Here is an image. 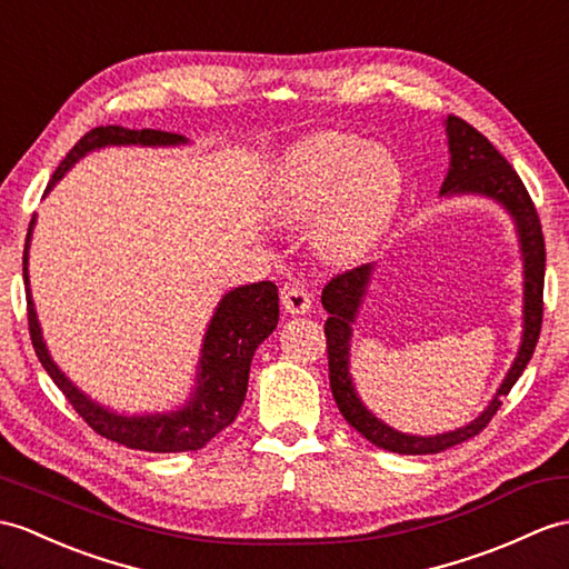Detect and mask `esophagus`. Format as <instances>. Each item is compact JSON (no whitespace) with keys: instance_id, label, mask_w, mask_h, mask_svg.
Masks as SVG:
<instances>
[{"instance_id":"obj_1","label":"esophagus","mask_w":569,"mask_h":569,"mask_svg":"<svg viewBox=\"0 0 569 569\" xmlns=\"http://www.w3.org/2000/svg\"><path fill=\"white\" fill-rule=\"evenodd\" d=\"M281 302H283L286 312L306 315L312 308V296L308 293V288H302L298 283H290L281 290Z\"/></svg>"}]
</instances>
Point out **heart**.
<instances>
[{
    "label": "heart",
    "instance_id": "b5f03b06",
    "mask_svg": "<svg viewBox=\"0 0 569 569\" xmlns=\"http://www.w3.org/2000/svg\"><path fill=\"white\" fill-rule=\"evenodd\" d=\"M405 171L386 144L341 130L298 140L273 167L267 210L281 224L312 222V247L329 263H356L398 216Z\"/></svg>",
    "mask_w": 569,
    "mask_h": 569
}]
</instances>
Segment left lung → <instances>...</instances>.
Wrapping results in <instances>:
<instances>
[{
	"instance_id": "obj_1",
	"label": "left lung",
	"mask_w": 569,
	"mask_h": 569,
	"mask_svg": "<svg viewBox=\"0 0 569 569\" xmlns=\"http://www.w3.org/2000/svg\"><path fill=\"white\" fill-rule=\"evenodd\" d=\"M446 138H448V160L446 179L441 183V198H456V196H480L501 206L513 222L519 240V252L523 263V329H521V345L513 359L511 368L507 371L501 386L497 388L495 398L487 402L482 412L468 425L458 427L453 431L419 436V433H405L386 425L380 417H376L371 409L363 405L359 398V390L353 386L351 378V337L353 325L359 320V312L363 308V300L368 296V286L373 283L376 263H366L353 271H347L329 281L322 290V306L329 312L325 322L327 335V359H329V386L337 400L339 412L345 415L349 425L359 431L363 439L382 451L402 453V456H427V453H441L446 448L463 443L480 433L495 412L499 409L501 400L507 398L523 373L533 356L538 345L540 322H543V279H546V244H543V230H540V220L536 213V206L528 196L526 187L521 183L517 171L497 152L495 144L478 133L472 126L460 121L456 116H448L446 121Z\"/></svg>"
}]
</instances>
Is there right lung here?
I'll return each instance as SVG.
<instances>
[{
    "label": "right lung",
    "mask_w": 569,
    "mask_h": 569,
    "mask_svg": "<svg viewBox=\"0 0 569 569\" xmlns=\"http://www.w3.org/2000/svg\"><path fill=\"white\" fill-rule=\"evenodd\" d=\"M179 148L189 144V138L179 133H164V130H130L121 126H101L89 130L79 140L70 154L64 157L52 174L46 196L52 187L68 174V171L87 157L103 148ZM36 228V216L29 224L23 249V281L26 302H29V329L38 361L43 363L52 382L62 390L64 398L77 409L87 425L97 433L106 436L121 446L138 448L150 453H179L198 451L216 433L230 427L244 402L249 366H252L254 351L267 339L276 325H279V288L271 281H259L249 286H237L228 290L218 302V308L206 327L201 359L196 363L193 390L183 405L167 409V412H144V415H121L116 409L91 400L84 390L62 373V368L52 361L48 345L43 339L41 322H38L36 302L31 296L29 281V249Z\"/></svg>",
    "instance_id": "obj_1"
}]
</instances>
